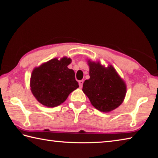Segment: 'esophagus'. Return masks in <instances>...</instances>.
I'll return each mask as SVG.
<instances>
[{
  "label": "esophagus",
  "mask_w": 158,
  "mask_h": 158,
  "mask_svg": "<svg viewBox=\"0 0 158 158\" xmlns=\"http://www.w3.org/2000/svg\"><path fill=\"white\" fill-rule=\"evenodd\" d=\"M83 84H84V81H83V80H81V81H79V86L80 87H82V85H83Z\"/></svg>",
  "instance_id": "esophagus-1"
}]
</instances>
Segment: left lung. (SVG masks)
<instances>
[{
  "mask_svg": "<svg viewBox=\"0 0 158 158\" xmlns=\"http://www.w3.org/2000/svg\"><path fill=\"white\" fill-rule=\"evenodd\" d=\"M90 79L85 80L82 90L95 109L102 112L114 110L121 105L127 86L111 65L106 67L100 62L88 60Z\"/></svg>",
  "mask_w": 158,
  "mask_h": 158,
  "instance_id": "obj_1",
  "label": "left lung"
}]
</instances>
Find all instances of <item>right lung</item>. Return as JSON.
<instances>
[{"label":"right lung","mask_w":158,"mask_h":158,"mask_svg":"<svg viewBox=\"0 0 158 158\" xmlns=\"http://www.w3.org/2000/svg\"><path fill=\"white\" fill-rule=\"evenodd\" d=\"M71 58H55L36 67L32 72L30 86L36 100L47 107L61 105L70 93L79 88L73 69L68 66Z\"/></svg>","instance_id":"right-lung-1"}]
</instances>
